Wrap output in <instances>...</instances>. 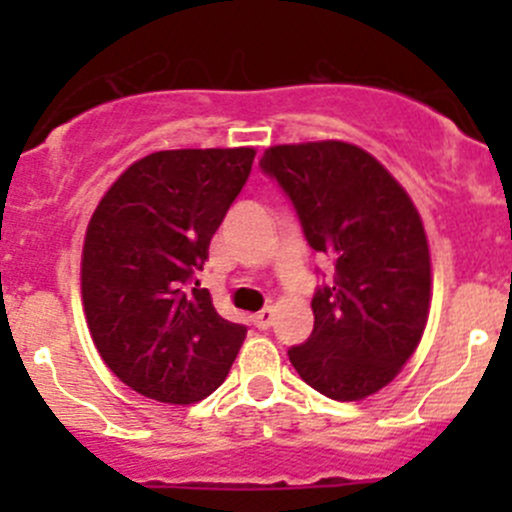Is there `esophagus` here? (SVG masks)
<instances>
[{
    "instance_id": "obj_1",
    "label": "esophagus",
    "mask_w": 512,
    "mask_h": 512,
    "mask_svg": "<svg viewBox=\"0 0 512 512\" xmlns=\"http://www.w3.org/2000/svg\"><path fill=\"white\" fill-rule=\"evenodd\" d=\"M252 322H255L257 329H270L272 322H275V309L265 307L262 312H257L255 317H252Z\"/></svg>"
}]
</instances>
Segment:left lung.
Here are the masks:
<instances>
[{
    "mask_svg": "<svg viewBox=\"0 0 512 512\" xmlns=\"http://www.w3.org/2000/svg\"><path fill=\"white\" fill-rule=\"evenodd\" d=\"M260 168L292 200L309 247L334 265L332 285L312 297V334L289 361L329 399H366L399 374L426 329L421 218L389 170L352 143L272 146Z\"/></svg>",
    "mask_w": 512,
    "mask_h": 512,
    "instance_id": "1",
    "label": "left lung"
}]
</instances>
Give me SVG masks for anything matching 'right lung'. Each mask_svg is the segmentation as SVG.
Wrapping results in <instances>:
<instances>
[{"mask_svg": "<svg viewBox=\"0 0 512 512\" xmlns=\"http://www.w3.org/2000/svg\"><path fill=\"white\" fill-rule=\"evenodd\" d=\"M252 160V148L151 153L108 188L91 218L81 257L91 337L108 369L148 399H205L240 352L247 327L215 312L195 272Z\"/></svg>", "mask_w": 512, "mask_h": 512, "instance_id": "obj_1", "label": "right lung"}]
</instances>
